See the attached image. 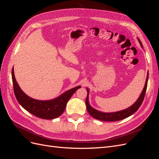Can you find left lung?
Returning a JSON list of instances; mask_svg holds the SVG:
<instances>
[{"mask_svg":"<svg viewBox=\"0 0 159 159\" xmlns=\"http://www.w3.org/2000/svg\"><path fill=\"white\" fill-rule=\"evenodd\" d=\"M138 40L140 43L141 46L143 48L142 43L141 40L138 38ZM148 74H147V77L146 80V82L145 84V87H144L142 93L141 95L139 96V98L137 100V102L134 103L133 105H132L131 107L126 109H123L122 111H119L117 112H112V113H104L99 111L93 108L91 106L89 103V91L87 88L88 91V96L87 98L85 100V104H86V107H87V110L88 113L91 116H92L93 118L100 120V121H119V120H121L123 119H125L129 116H131V115L135 113L139 109L141 105L144 98H145V93L147 91V82H148Z\"/></svg>","mask_w":159,"mask_h":159,"instance_id":"8db88e82","label":"left lung"}]
</instances>
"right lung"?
<instances>
[{
    "label": "right lung",
    "instance_id": "1",
    "mask_svg": "<svg viewBox=\"0 0 159 159\" xmlns=\"http://www.w3.org/2000/svg\"><path fill=\"white\" fill-rule=\"evenodd\" d=\"M12 79L14 95L18 102L21 106L34 116L44 119H53L58 117L63 113L66 104L73 94L81 88L77 86L55 99L47 101H41L32 99L23 92L16 81L14 74V68L12 70Z\"/></svg>",
    "mask_w": 159,
    "mask_h": 159
}]
</instances>
